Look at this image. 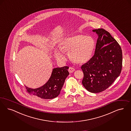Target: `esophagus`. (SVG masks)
<instances>
[{
	"mask_svg": "<svg viewBox=\"0 0 131 131\" xmlns=\"http://www.w3.org/2000/svg\"><path fill=\"white\" fill-rule=\"evenodd\" d=\"M68 71H69V72H70V73H72V72H73L75 71V70H74V68L70 67H69Z\"/></svg>",
	"mask_w": 131,
	"mask_h": 131,
	"instance_id": "34e87169",
	"label": "esophagus"
}]
</instances>
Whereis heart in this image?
I'll use <instances>...</instances> for the list:
<instances>
[{"mask_svg": "<svg viewBox=\"0 0 131 131\" xmlns=\"http://www.w3.org/2000/svg\"><path fill=\"white\" fill-rule=\"evenodd\" d=\"M59 49L63 52H68L70 59L77 64H84L90 60L95 48L93 39L89 36L78 34L65 38L59 43ZM55 57L64 61L65 57L60 51L55 52Z\"/></svg>", "mask_w": 131, "mask_h": 131, "instance_id": "heart-1", "label": "heart"}]
</instances>
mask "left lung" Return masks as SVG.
I'll use <instances>...</instances> for the list:
<instances>
[{
  "mask_svg": "<svg viewBox=\"0 0 131 131\" xmlns=\"http://www.w3.org/2000/svg\"><path fill=\"white\" fill-rule=\"evenodd\" d=\"M98 38L95 53L81 66L84 73L82 84L92 93H98L111 86L122 69L121 47L108 31L103 28L92 30Z\"/></svg>",
  "mask_w": 131,
  "mask_h": 131,
  "instance_id": "left-lung-1",
  "label": "left lung"
}]
</instances>
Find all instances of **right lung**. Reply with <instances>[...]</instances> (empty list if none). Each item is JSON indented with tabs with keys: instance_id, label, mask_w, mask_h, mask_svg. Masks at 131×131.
Listing matches in <instances>:
<instances>
[{
	"instance_id": "add662e5",
	"label": "right lung",
	"mask_w": 131,
	"mask_h": 131,
	"mask_svg": "<svg viewBox=\"0 0 131 131\" xmlns=\"http://www.w3.org/2000/svg\"><path fill=\"white\" fill-rule=\"evenodd\" d=\"M68 69V66L53 69L49 80L44 85L35 89L26 86L27 92L45 99L57 97L60 94L65 79L69 74Z\"/></svg>"
}]
</instances>
